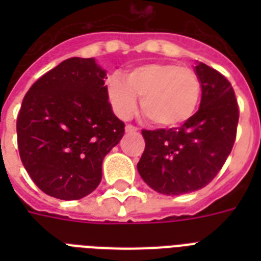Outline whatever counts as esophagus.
Returning <instances> with one entry per match:
<instances>
[{"instance_id": "obj_1", "label": "esophagus", "mask_w": 261, "mask_h": 261, "mask_svg": "<svg viewBox=\"0 0 261 261\" xmlns=\"http://www.w3.org/2000/svg\"><path fill=\"white\" fill-rule=\"evenodd\" d=\"M124 130H126V133H137V131H138V128L134 126H131V124H127V126L124 127Z\"/></svg>"}]
</instances>
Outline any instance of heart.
Here are the masks:
<instances>
[{"label":"heart","instance_id":"obj_1","mask_svg":"<svg viewBox=\"0 0 261 261\" xmlns=\"http://www.w3.org/2000/svg\"><path fill=\"white\" fill-rule=\"evenodd\" d=\"M107 97L118 118L126 120L141 107L155 126L174 128L188 122L198 110L202 81L190 67L171 62H151L128 70L122 79L107 80Z\"/></svg>","mask_w":261,"mask_h":261}]
</instances>
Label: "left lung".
Listing matches in <instances>:
<instances>
[{
	"label": "left lung",
	"mask_w": 261,
	"mask_h": 261,
	"mask_svg": "<svg viewBox=\"0 0 261 261\" xmlns=\"http://www.w3.org/2000/svg\"><path fill=\"white\" fill-rule=\"evenodd\" d=\"M194 70L202 81L198 112L177 128L142 131L146 146L137 169L159 194H190L207 186L234 143L239 106L230 83L198 61Z\"/></svg>",
	"instance_id": "1"
}]
</instances>
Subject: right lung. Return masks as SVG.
<instances>
[{
    "instance_id": "right-lung-1",
    "label": "right lung",
    "mask_w": 261,
    "mask_h": 261,
    "mask_svg": "<svg viewBox=\"0 0 261 261\" xmlns=\"http://www.w3.org/2000/svg\"><path fill=\"white\" fill-rule=\"evenodd\" d=\"M94 58H69L27 92L17 118L20 159L53 198L77 200L101 181L102 160L124 134Z\"/></svg>"
}]
</instances>
